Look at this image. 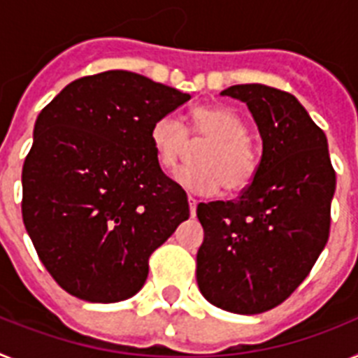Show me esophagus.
<instances>
[{
    "mask_svg": "<svg viewBox=\"0 0 358 358\" xmlns=\"http://www.w3.org/2000/svg\"><path fill=\"white\" fill-rule=\"evenodd\" d=\"M188 205H190V215H192V217H196L197 199H194V197H188Z\"/></svg>",
    "mask_w": 358,
    "mask_h": 358,
    "instance_id": "34e87169",
    "label": "esophagus"
}]
</instances>
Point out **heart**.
I'll list each match as a JSON object with an SVG mask.
<instances>
[{
	"label": "heart",
	"instance_id": "b5f03b06",
	"mask_svg": "<svg viewBox=\"0 0 358 358\" xmlns=\"http://www.w3.org/2000/svg\"><path fill=\"white\" fill-rule=\"evenodd\" d=\"M192 141H210L201 148V164L185 166L176 181L197 196H215L221 188L243 190L252 182L258 170V157L247 141V126L225 106H197L190 113V128L173 115H162L150 129L153 153L162 170H173Z\"/></svg>",
	"mask_w": 358,
	"mask_h": 358
}]
</instances>
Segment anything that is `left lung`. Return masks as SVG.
<instances>
[{"label": "left lung", "instance_id": "1", "mask_svg": "<svg viewBox=\"0 0 358 358\" xmlns=\"http://www.w3.org/2000/svg\"><path fill=\"white\" fill-rule=\"evenodd\" d=\"M221 94L247 104L264 150L238 199L197 205V285L212 306L258 315L291 296L326 247L335 170L326 133L291 93L239 84Z\"/></svg>", "mask_w": 358, "mask_h": 358}]
</instances>
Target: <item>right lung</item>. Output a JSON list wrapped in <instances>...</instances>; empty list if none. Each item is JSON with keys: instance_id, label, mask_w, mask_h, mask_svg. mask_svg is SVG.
<instances>
[{"instance_id": "right-lung-1", "label": "right lung", "mask_w": 358, "mask_h": 358, "mask_svg": "<svg viewBox=\"0 0 358 358\" xmlns=\"http://www.w3.org/2000/svg\"><path fill=\"white\" fill-rule=\"evenodd\" d=\"M190 94L129 71L66 85L41 109L22 172L23 223L52 278L93 303L131 298L190 208L159 166L152 124Z\"/></svg>"}]
</instances>
